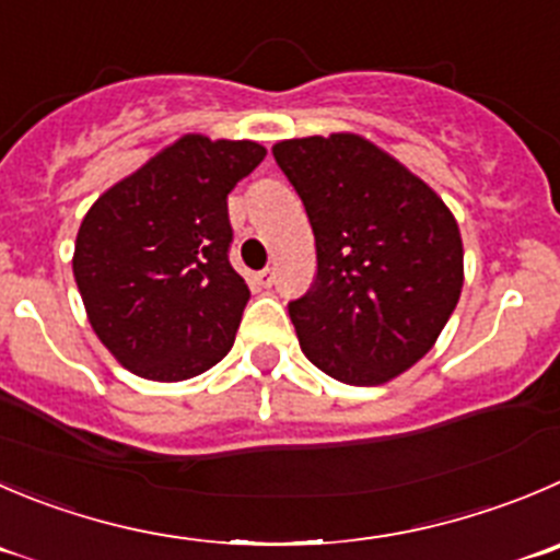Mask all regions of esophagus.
Returning a JSON list of instances; mask_svg holds the SVG:
<instances>
[{"label": "esophagus", "instance_id": "34e87169", "mask_svg": "<svg viewBox=\"0 0 560 560\" xmlns=\"http://www.w3.org/2000/svg\"><path fill=\"white\" fill-rule=\"evenodd\" d=\"M253 280L260 285V289H269V285L275 283V271H271V269H260V271H255Z\"/></svg>", "mask_w": 560, "mask_h": 560}]
</instances>
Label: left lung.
<instances>
[{
    "mask_svg": "<svg viewBox=\"0 0 560 560\" xmlns=\"http://www.w3.org/2000/svg\"><path fill=\"white\" fill-rule=\"evenodd\" d=\"M305 206L316 277L291 302L302 351L332 380L374 387L436 343L465 285V247L445 200L354 131L275 142Z\"/></svg>",
    "mask_w": 560,
    "mask_h": 560,
    "instance_id": "obj_1",
    "label": "left lung"
}]
</instances>
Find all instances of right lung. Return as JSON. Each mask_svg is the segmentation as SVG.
Listing matches in <instances>:
<instances>
[{
	"mask_svg": "<svg viewBox=\"0 0 560 560\" xmlns=\"http://www.w3.org/2000/svg\"><path fill=\"white\" fill-rule=\"evenodd\" d=\"M266 148L184 135L90 206L73 277L93 332L153 382L203 374L231 351L249 300L228 260V195Z\"/></svg>",
	"mask_w": 560,
	"mask_h": 560,
	"instance_id": "add662e5",
	"label": "right lung"
}]
</instances>
